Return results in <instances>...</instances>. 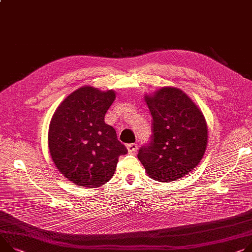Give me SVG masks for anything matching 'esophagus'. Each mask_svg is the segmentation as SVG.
<instances>
[{"label": "esophagus", "instance_id": "esophagus-1", "mask_svg": "<svg viewBox=\"0 0 252 252\" xmlns=\"http://www.w3.org/2000/svg\"><path fill=\"white\" fill-rule=\"evenodd\" d=\"M137 144L136 143H130V144H127V149L130 153H133V152H136L137 150Z\"/></svg>", "mask_w": 252, "mask_h": 252}]
</instances>
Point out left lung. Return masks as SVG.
I'll use <instances>...</instances> for the list:
<instances>
[{
	"label": "left lung",
	"instance_id": "obj_1",
	"mask_svg": "<svg viewBox=\"0 0 252 252\" xmlns=\"http://www.w3.org/2000/svg\"><path fill=\"white\" fill-rule=\"evenodd\" d=\"M145 102L152 117V134L137 158L151 179L179 180L203 158L208 141L204 115L177 88H161L153 95L146 94Z\"/></svg>",
	"mask_w": 252,
	"mask_h": 252
}]
</instances>
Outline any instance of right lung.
I'll list each match as a JSON object with an SVG mask.
<instances>
[{
  "instance_id": "add662e5",
  "label": "right lung",
  "mask_w": 252,
  "mask_h": 252,
  "mask_svg": "<svg viewBox=\"0 0 252 252\" xmlns=\"http://www.w3.org/2000/svg\"><path fill=\"white\" fill-rule=\"evenodd\" d=\"M115 92L83 87L71 93L53 114L48 132L51 158L74 185L100 187L111 180L120 156L128 152L105 115Z\"/></svg>"
}]
</instances>
